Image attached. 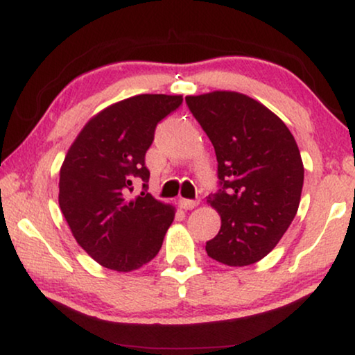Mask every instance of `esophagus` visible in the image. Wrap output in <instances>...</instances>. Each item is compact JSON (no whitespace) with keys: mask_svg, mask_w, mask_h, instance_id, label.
<instances>
[{"mask_svg":"<svg viewBox=\"0 0 355 355\" xmlns=\"http://www.w3.org/2000/svg\"><path fill=\"white\" fill-rule=\"evenodd\" d=\"M179 205H181V208H184V210H192V208H196L198 205V200H191V198H181V200H179Z\"/></svg>","mask_w":355,"mask_h":355,"instance_id":"34e87169","label":"esophagus"}]
</instances>
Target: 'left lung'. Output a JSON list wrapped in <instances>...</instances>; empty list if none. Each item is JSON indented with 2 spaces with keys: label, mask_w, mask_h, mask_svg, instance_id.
Instances as JSON below:
<instances>
[{
  "label": "left lung",
  "mask_w": 355,
  "mask_h": 355,
  "mask_svg": "<svg viewBox=\"0 0 355 355\" xmlns=\"http://www.w3.org/2000/svg\"><path fill=\"white\" fill-rule=\"evenodd\" d=\"M215 147L218 191L207 202L221 215V230L205 250L227 266L268 255L293 223L304 186L297 144L278 116L237 92L186 96Z\"/></svg>",
  "instance_id": "left-lung-1"
}]
</instances>
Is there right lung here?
<instances>
[{
	"label": "right lung",
	"mask_w": 355,
	"mask_h": 355,
	"mask_svg": "<svg viewBox=\"0 0 355 355\" xmlns=\"http://www.w3.org/2000/svg\"><path fill=\"white\" fill-rule=\"evenodd\" d=\"M181 95L145 94L92 118L67 152L60 173V207L79 245L105 268L132 271L153 260L174 220V208L147 192L145 153L159 121ZM135 180L143 192L128 200Z\"/></svg>",
	"instance_id": "right-lung-1"
}]
</instances>
